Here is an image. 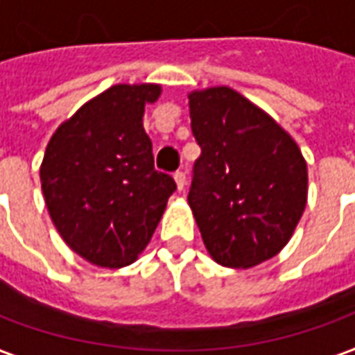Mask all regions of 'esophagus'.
<instances>
[{
  "label": "esophagus",
  "mask_w": 355,
  "mask_h": 355,
  "mask_svg": "<svg viewBox=\"0 0 355 355\" xmlns=\"http://www.w3.org/2000/svg\"><path fill=\"white\" fill-rule=\"evenodd\" d=\"M175 182H177L178 190H184V187H187V175L182 171H177L175 173Z\"/></svg>",
  "instance_id": "34e87169"
}]
</instances>
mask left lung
Segmentation results:
<instances>
[{
  "instance_id": "left-lung-1",
  "label": "left lung",
  "mask_w": 355,
  "mask_h": 355,
  "mask_svg": "<svg viewBox=\"0 0 355 355\" xmlns=\"http://www.w3.org/2000/svg\"><path fill=\"white\" fill-rule=\"evenodd\" d=\"M200 157L189 204L220 265L253 267L285 248L306 206V163L297 143L232 88L189 96Z\"/></svg>"
}]
</instances>
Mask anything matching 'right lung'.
<instances>
[{
    "label": "right lung",
    "instance_id": "right-lung-1",
    "mask_svg": "<svg viewBox=\"0 0 355 355\" xmlns=\"http://www.w3.org/2000/svg\"><path fill=\"white\" fill-rule=\"evenodd\" d=\"M157 84H117L96 96L51 137L41 184L58 234L84 259L125 267L149 243L177 190L155 168L153 143L143 129L145 104Z\"/></svg>",
    "mask_w": 355,
    "mask_h": 355
}]
</instances>
